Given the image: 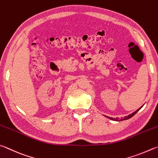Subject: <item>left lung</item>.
<instances>
[{
  "mask_svg": "<svg viewBox=\"0 0 158 158\" xmlns=\"http://www.w3.org/2000/svg\"><path fill=\"white\" fill-rule=\"evenodd\" d=\"M141 109V107H140V108H139V109H138L137 110H136V111H135V112H133V113H132V114H130V115H128V117H126L125 118H123V119H121V121H122V120H126V119H128V118H131L132 117V116H133V115H135V114H136V113L138 112V111H139V110ZM108 118H110V119H112V120H114V118H112V117H108ZM116 120H117V121H118V119H117H117H116Z\"/></svg>",
  "mask_w": 158,
  "mask_h": 158,
  "instance_id": "obj_1",
  "label": "left lung"
}]
</instances>
